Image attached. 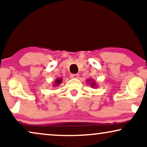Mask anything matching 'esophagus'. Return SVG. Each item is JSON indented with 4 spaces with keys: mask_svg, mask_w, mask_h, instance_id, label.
I'll list each match as a JSON object with an SVG mask.
<instances>
[{
    "mask_svg": "<svg viewBox=\"0 0 147 147\" xmlns=\"http://www.w3.org/2000/svg\"><path fill=\"white\" fill-rule=\"evenodd\" d=\"M71 78H73V79H78L79 78V74H71Z\"/></svg>",
    "mask_w": 147,
    "mask_h": 147,
    "instance_id": "1",
    "label": "esophagus"
}]
</instances>
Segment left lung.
Masks as SVG:
<instances>
[{
    "instance_id": "left-lung-1",
    "label": "left lung",
    "mask_w": 147,
    "mask_h": 147,
    "mask_svg": "<svg viewBox=\"0 0 147 147\" xmlns=\"http://www.w3.org/2000/svg\"><path fill=\"white\" fill-rule=\"evenodd\" d=\"M87 84H90V87H92V88H98L97 84H96V81H95V80H94V79H89V80H87Z\"/></svg>"
}]
</instances>
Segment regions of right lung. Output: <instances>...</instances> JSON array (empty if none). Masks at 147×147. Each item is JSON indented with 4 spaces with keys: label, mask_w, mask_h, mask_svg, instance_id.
<instances>
[{
    "label": "right lung",
    "mask_w": 147,
    "mask_h": 147,
    "mask_svg": "<svg viewBox=\"0 0 147 147\" xmlns=\"http://www.w3.org/2000/svg\"><path fill=\"white\" fill-rule=\"evenodd\" d=\"M62 82H63V78H56V80H55V82H53V85H52V86L53 87H57V86H59L60 84H61Z\"/></svg>",
    "instance_id": "1"
}]
</instances>
